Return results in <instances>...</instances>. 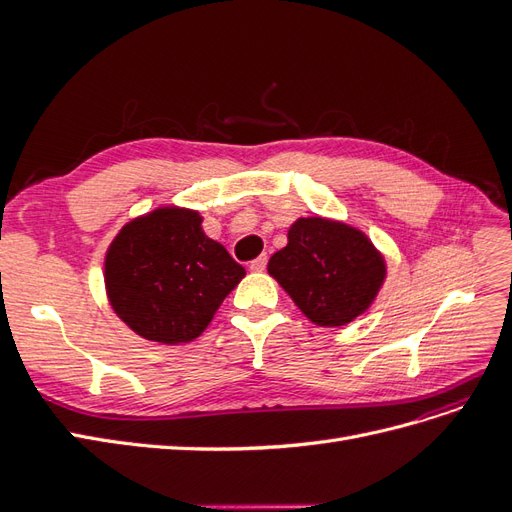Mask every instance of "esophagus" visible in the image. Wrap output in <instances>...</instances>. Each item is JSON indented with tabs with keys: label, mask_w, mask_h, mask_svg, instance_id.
<instances>
[{
	"label": "esophagus",
	"mask_w": 512,
	"mask_h": 512,
	"mask_svg": "<svg viewBox=\"0 0 512 512\" xmlns=\"http://www.w3.org/2000/svg\"><path fill=\"white\" fill-rule=\"evenodd\" d=\"M250 269L252 271H265L267 269V256H258L250 262Z\"/></svg>",
	"instance_id": "34e87169"
}]
</instances>
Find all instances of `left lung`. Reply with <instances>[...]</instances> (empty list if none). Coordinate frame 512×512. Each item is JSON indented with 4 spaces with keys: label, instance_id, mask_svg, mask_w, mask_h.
I'll list each match as a JSON object with an SVG mask.
<instances>
[{
    "label": "left lung",
    "instance_id": "1",
    "mask_svg": "<svg viewBox=\"0 0 512 512\" xmlns=\"http://www.w3.org/2000/svg\"><path fill=\"white\" fill-rule=\"evenodd\" d=\"M275 277L318 327H344L374 303L386 277L384 256L361 230L327 218H299L288 245L269 260Z\"/></svg>",
    "mask_w": 512,
    "mask_h": 512
}]
</instances>
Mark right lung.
Masks as SVG:
<instances>
[{
  "instance_id": "right-lung-1",
  "label": "right lung",
  "mask_w": 512,
  "mask_h": 512,
  "mask_svg": "<svg viewBox=\"0 0 512 512\" xmlns=\"http://www.w3.org/2000/svg\"><path fill=\"white\" fill-rule=\"evenodd\" d=\"M200 224L198 211L160 207L128 222L108 247V301L149 342H192L243 280L245 269Z\"/></svg>"
}]
</instances>
